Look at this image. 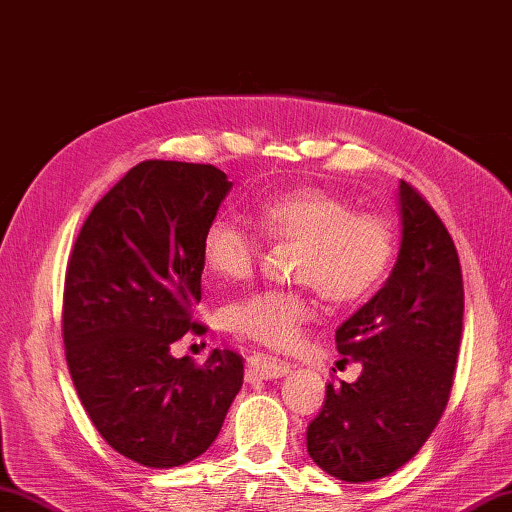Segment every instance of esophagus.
I'll list each match as a JSON object with an SVG mask.
<instances>
[{"instance_id":"1","label":"esophagus","mask_w":512,"mask_h":512,"mask_svg":"<svg viewBox=\"0 0 512 512\" xmlns=\"http://www.w3.org/2000/svg\"><path fill=\"white\" fill-rule=\"evenodd\" d=\"M291 369L289 362H283L278 358L265 356V353H254L247 358L245 378L247 380H271V378H283Z\"/></svg>"}]
</instances>
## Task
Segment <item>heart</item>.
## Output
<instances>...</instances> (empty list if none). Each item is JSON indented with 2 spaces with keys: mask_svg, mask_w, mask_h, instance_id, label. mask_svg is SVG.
Returning <instances> with one entry per match:
<instances>
[{
  "mask_svg": "<svg viewBox=\"0 0 512 512\" xmlns=\"http://www.w3.org/2000/svg\"><path fill=\"white\" fill-rule=\"evenodd\" d=\"M249 216L271 241H298L294 278L298 289H260L223 311L225 327L238 338L271 349H289L318 316V289L333 305H356L387 276L395 236L382 216L353 212L347 198L318 185H298L256 198ZM260 238L238 218L221 214L205 227L203 265L221 280L252 276Z\"/></svg>",
  "mask_w": 512,
  "mask_h": 512,
  "instance_id": "obj_1",
  "label": "heart"
}]
</instances>
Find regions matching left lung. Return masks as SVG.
<instances>
[{"mask_svg": "<svg viewBox=\"0 0 512 512\" xmlns=\"http://www.w3.org/2000/svg\"><path fill=\"white\" fill-rule=\"evenodd\" d=\"M402 243L384 287L336 331L356 382L327 384L307 426L322 471L360 484L391 475L440 422L462 340L464 285L451 234L420 192L400 181ZM344 358V360H347Z\"/></svg>", "mask_w": 512, "mask_h": 512, "instance_id": "1", "label": "left lung"}]
</instances>
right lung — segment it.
Segmentation results:
<instances>
[{"label":"right lung","instance_id":"obj_1","mask_svg":"<svg viewBox=\"0 0 512 512\" xmlns=\"http://www.w3.org/2000/svg\"><path fill=\"white\" fill-rule=\"evenodd\" d=\"M229 190L214 165L143 161L92 207L68 260L70 378L103 440L148 468L203 455L243 387L234 351L201 367L170 351L198 329L203 232Z\"/></svg>","mask_w":512,"mask_h":512}]
</instances>
